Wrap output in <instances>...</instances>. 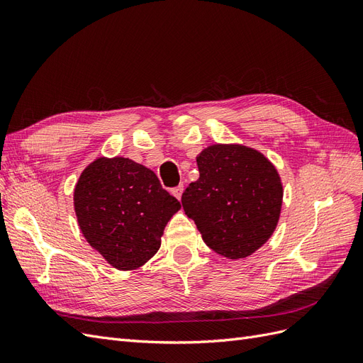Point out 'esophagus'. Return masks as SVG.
Instances as JSON below:
<instances>
[{"mask_svg":"<svg viewBox=\"0 0 363 363\" xmlns=\"http://www.w3.org/2000/svg\"><path fill=\"white\" fill-rule=\"evenodd\" d=\"M183 184H180V186H177V188H174L172 189V195L175 196V199H177V200H180L182 199V194H183Z\"/></svg>","mask_w":363,"mask_h":363,"instance_id":"obj_1","label":"esophagus"}]
</instances>
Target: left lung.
<instances>
[{
	"mask_svg": "<svg viewBox=\"0 0 363 363\" xmlns=\"http://www.w3.org/2000/svg\"><path fill=\"white\" fill-rule=\"evenodd\" d=\"M200 179L182 195L208 248L228 259L259 250L277 227L283 186L276 167L244 145L215 144L196 156Z\"/></svg>",
	"mask_w": 363,
	"mask_h": 363,
	"instance_id": "8db88e82",
	"label": "left lung"
}]
</instances>
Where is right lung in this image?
I'll return each instance as SVG.
<instances>
[{"mask_svg":"<svg viewBox=\"0 0 363 363\" xmlns=\"http://www.w3.org/2000/svg\"><path fill=\"white\" fill-rule=\"evenodd\" d=\"M180 207L155 172L127 157H98L74 189L83 236L121 271L136 269L156 255L164 225Z\"/></svg>","mask_w":363,"mask_h":363,"instance_id":"right-lung-1","label":"right lung"}]
</instances>
